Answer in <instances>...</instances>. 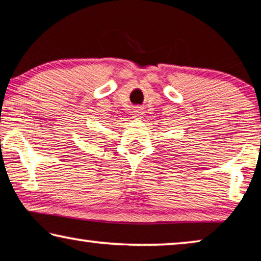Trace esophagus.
<instances>
[{
	"instance_id": "1",
	"label": "esophagus",
	"mask_w": 261,
	"mask_h": 261,
	"mask_svg": "<svg viewBox=\"0 0 261 261\" xmlns=\"http://www.w3.org/2000/svg\"><path fill=\"white\" fill-rule=\"evenodd\" d=\"M136 113H140V108L137 109V110H136ZM135 117H137V116H135Z\"/></svg>"
}]
</instances>
